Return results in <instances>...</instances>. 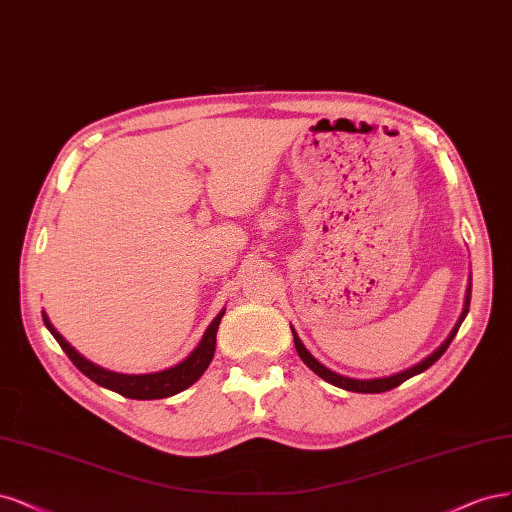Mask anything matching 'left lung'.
<instances>
[{
  "label": "left lung",
  "mask_w": 512,
  "mask_h": 512,
  "mask_svg": "<svg viewBox=\"0 0 512 512\" xmlns=\"http://www.w3.org/2000/svg\"><path fill=\"white\" fill-rule=\"evenodd\" d=\"M470 295H472V285H468L464 312H461V317H459V321L455 323V327H453V332L449 334V338L444 340L432 355H427L423 361H419L417 366H412V368H408V370H404V372H398V374L383 376V378H368V381H361V378H349V376L336 374V372H332L329 368H325V366L321 364V361H317L315 357H312V355L308 353V349H306V346L302 344V340L298 338V334H295V329L291 327V332H293V342H295V351H298V355L302 357V361H304V364H306L312 372L319 374V376L323 378V381L332 383V385H336V387H340V389H346V391H357V393H381V391H389V389H393V387L402 385L404 381H408L410 376H415V374L425 372L427 368H430L432 364H436V361L444 355V351H447V349H449V344L453 342V338H455V334H457L459 325L464 323V319H466V315H468V308H470Z\"/></svg>",
  "instance_id": "8db88e82"
}]
</instances>
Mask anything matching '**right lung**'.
<instances>
[{
	"label": "right lung",
	"instance_id": "right-lung-1",
	"mask_svg": "<svg viewBox=\"0 0 512 512\" xmlns=\"http://www.w3.org/2000/svg\"><path fill=\"white\" fill-rule=\"evenodd\" d=\"M223 315H225V310H221L219 315L214 317V321L206 329L204 338L200 340V344L195 346L193 353L187 359H183L180 364H176L168 370L151 372V374H121V372L106 370L102 366H95L93 361H89L87 357H82L74 349V346L57 332L53 323L48 321L46 312H42V319H44V325L48 327V332L55 336V340L65 351V355L72 359V364L82 374L89 376L93 383L102 385L110 391H117V393L123 395V398L161 400V398H170V395L185 391L206 372V368L210 366V361L214 357V346H217V329H219V323H221Z\"/></svg>",
	"mask_w": 512,
	"mask_h": 512
}]
</instances>
